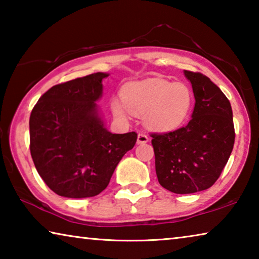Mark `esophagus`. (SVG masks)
<instances>
[{
	"instance_id": "34e87169",
	"label": "esophagus",
	"mask_w": 259,
	"mask_h": 259,
	"mask_svg": "<svg viewBox=\"0 0 259 259\" xmlns=\"http://www.w3.org/2000/svg\"><path fill=\"white\" fill-rule=\"evenodd\" d=\"M150 138H148V136L145 133H139L138 134V137H137V143L138 144H146Z\"/></svg>"
}]
</instances>
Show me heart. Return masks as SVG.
Listing matches in <instances>:
<instances>
[{"instance_id": "b5f03b06", "label": "heart", "mask_w": 259, "mask_h": 259, "mask_svg": "<svg viewBox=\"0 0 259 259\" xmlns=\"http://www.w3.org/2000/svg\"><path fill=\"white\" fill-rule=\"evenodd\" d=\"M122 100L114 98L111 108L121 120L128 116V108L135 113H145V123L153 130L170 131L187 120L193 106V95L184 83H171L153 77L128 83L122 90Z\"/></svg>"}]
</instances>
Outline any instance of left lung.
<instances>
[{"instance_id":"left-lung-1","label":"left lung","mask_w":259,"mask_h":259,"mask_svg":"<svg viewBox=\"0 0 259 259\" xmlns=\"http://www.w3.org/2000/svg\"><path fill=\"white\" fill-rule=\"evenodd\" d=\"M184 74L195 98L192 119L177 130L151 134L157 179L176 194L211 187L229 161L235 139L233 113L223 91L199 72Z\"/></svg>"}]
</instances>
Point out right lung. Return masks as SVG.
Listing matches in <instances>:
<instances>
[{"mask_svg": "<svg viewBox=\"0 0 259 259\" xmlns=\"http://www.w3.org/2000/svg\"><path fill=\"white\" fill-rule=\"evenodd\" d=\"M107 76L98 72L56 84L30 113V155L43 182L60 196L98 195L137 140L135 131L112 134L100 120L96 102Z\"/></svg>", "mask_w": 259, "mask_h": 259, "instance_id": "1", "label": "right lung"}]
</instances>
